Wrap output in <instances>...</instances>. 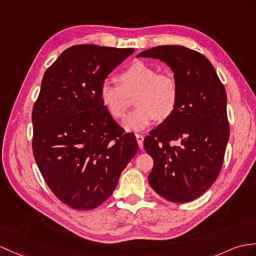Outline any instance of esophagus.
<instances>
[{
    "mask_svg": "<svg viewBox=\"0 0 256 256\" xmlns=\"http://www.w3.org/2000/svg\"><path fill=\"white\" fill-rule=\"evenodd\" d=\"M135 138H136V140H138V144L140 148H142V142H144V135L142 134H135Z\"/></svg>",
    "mask_w": 256,
    "mask_h": 256,
    "instance_id": "esophagus-1",
    "label": "esophagus"
}]
</instances>
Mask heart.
<instances>
[{"mask_svg": "<svg viewBox=\"0 0 256 256\" xmlns=\"http://www.w3.org/2000/svg\"><path fill=\"white\" fill-rule=\"evenodd\" d=\"M120 84L104 80L99 88V97L110 116L122 118L130 106L128 96L135 92L134 109L124 121L128 130H140L156 120L168 118L179 99V86L174 76L158 73L156 68L136 61L118 75Z\"/></svg>", "mask_w": 256, "mask_h": 256, "instance_id": "obj_1", "label": "heart"}]
</instances>
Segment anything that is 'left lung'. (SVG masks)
<instances>
[{
    "label": "left lung",
    "mask_w": 256,
    "mask_h": 256,
    "mask_svg": "<svg viewBox=\"0 0 256 256\" xmlns=\"http://www.w3.org/2000/svg\"><path fill=\"white\" fill-rule=\"evenodd\" d=\"M138 56L164 62L179 86L174 111L144 140L154 159L148 182L172 203L192 202L222 167L230 135L226 89L208 58L188 48L158 46Z\"/></svg>",
    "instance_id": "1"
}]
</instances>
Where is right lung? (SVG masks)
<instances>
[{
  "label": "right lung",
  "mask_w": 256,
  "mask_h": 256,
  "mask_svg": "<svg viewBox=\"0 0 256 256\" xmlns=\"http://www.w3.org/2000/svg\"><path fill=\"white\" fill-rule=\"evenodd\" d=\"M134 49L73 46L41 82L32 108V152L52 193L70 208L94 210L108 200L138 152L101 104L99 88Z\"/></svg>",
  "instance_id": "1"
}]
</instances>
